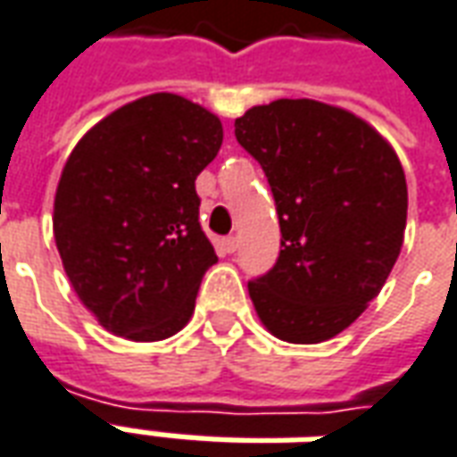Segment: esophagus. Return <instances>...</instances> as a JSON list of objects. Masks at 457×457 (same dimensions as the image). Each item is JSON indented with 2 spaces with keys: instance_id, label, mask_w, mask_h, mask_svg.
I'll return each instance as SVG.
<instances>
[{
  "instance_id": "esophagus-1",
  "label": "esophagus",
  "mask_w": 457,
  "mask_h": 457,
  "mask_svg": "<svg viewBox=\"0 0 457 457\" xmlns=\"http://www.w3.org/2000/svg\"><path fill=\"white\" fill-rule=\"evenodd\" d=\"M237 247H239L237 237H225L222 242H220V249H222L225 254H235V252H237Z\"/></svg>"
}]
</instances>
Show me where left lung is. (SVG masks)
Returning a JSON list of instances; mask_svg holds the SVG:
<instances>
[{
    "mask_svg": "<svg viewBox=\"0 0 457 457\" xmlns=\"http://www.w3.org/2000/svg\"><path fill=\"white\" fill-rule=\"evenodd\" d=\"M267 176L281 252L249 298L271 336L296 345L343 333L382 291L406 229V179L379 131L343 107L274 100L235 120Z\"/></svg>",
    "mask_w": 457,
    "mask_h": 457,
    "instance_id": "1",
    "label": "left lung"
}]
</instances>
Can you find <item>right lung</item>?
<instances>
[{
    "mask_svg": "<svg viewBox=\"0 0 457 457\" xmlns=\"http://www.w3.org/2000/svg\"><path fill=\"white\" fill-rule=\"evenodd\" d=\"M222 146L205 107L154 93L97 121L65 161L54 237L83 306L112 336L154 343L193 316L218 257L195 179Z\"/></svg>",
    "mask_w": 457,
    "mask_h": 457,
    "instance_id": "obj_1",
    "label": "right lung"
}]
</instances>
